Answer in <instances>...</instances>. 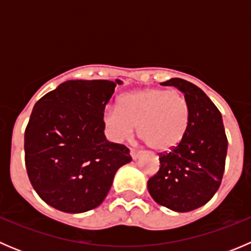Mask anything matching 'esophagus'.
Instances as JSON below:
<instances>
[{
	"instance_id": "obj_1",
	"label": "esophagus",
	"mask_w": 251,
	"mask_h": 251,
	"mask_svg": "<svg viewBox=\"0 0 251 251\" xmlns=\"http://www.w3.org/2000/svg\"><path fill=\"white\" fill-rule=\"evenodd\" d=\"M130 154H131V158H132L133 160H136V159L140 158V155H141L142 153H141L140 151H137V149H131Z\"/></svg>"
}]
</instances>
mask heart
Returning <instances> with one entry per match:
<instances>
[{"instance_id": "obj_1", "label": "heart", "mask_w": 251, "mask_h": 251, "mask_svg": "<svg viewBox=\"0 0 251 251\" xmlns=\"http://www.w3.org/2000/svg\"><path fill=\"white\" fill-rule=\"evenodd\" d=\"M103 121L114 141H124L133 133L156 151H169L178 146L188 131L191 107L182 93L148 87L130 91L119 98L118 107H107Z\"/></svg>"}]
</instances>
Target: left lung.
Returning <instances> with one entry per match:
<instances>
[{
    "mask_svg": "<svg viewBox=\"0 0 251 251\" xmlns=\"http://www.w3.org/2000/svg\"><path fill=\"white\" fill-rule=\"evenodd\" d=\"M160 85L183 93L191 121L181 143L160 154V169L148 179V192L159 205L192 211L206 204L221 184L228 147L224 121L216 105L194 83L174 77Z\"/></svg>",
    "mask_w": 251,
    "mask_h": 251,
    "instance_id": "8db88e82",
    "label": "left lung"
}]
</instances>
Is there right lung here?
Returning <instances> with one entry per match:
<instances>
[{"instance_id": "right-lung-1", "label": "right lung", "mask_w": 251, "mask_h": 251, "mask_svg": "<svg viewBox=\"0 0 251 251\" xmlns=\"http://www.w3.org/2000/svg\"><path fill=\"white\" fill-rule=\"evenodd\" d=\"M123 81L69 80L39 100L24 136L32 187L50 206L69 214L102 204L130 151L104 135L103 113Z\"/></svg>"}]
</instances>
